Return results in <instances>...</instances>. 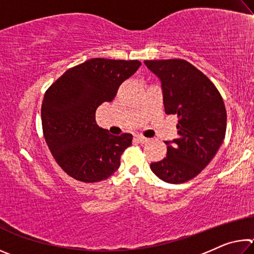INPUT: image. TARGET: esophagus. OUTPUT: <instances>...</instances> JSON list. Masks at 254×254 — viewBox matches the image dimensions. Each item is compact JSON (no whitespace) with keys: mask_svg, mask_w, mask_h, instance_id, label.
I'll return each instance as SVG.
<instances>
[{"mask_svg":"<svg viewBox=\"0 0 254 254\" xmlns=\"http://www.w3.org/2000/svg\"><path fill=\"white\" fill-rule=\"evenodd\" d=\"M135 140L140 143H145V142H148V141H149V139H147V137H144L142 135H136Z\"/></svg>","mask_w":254,"mask_h":254,"instance_id":"34e87169","label":"esophagus"}]
</instances>
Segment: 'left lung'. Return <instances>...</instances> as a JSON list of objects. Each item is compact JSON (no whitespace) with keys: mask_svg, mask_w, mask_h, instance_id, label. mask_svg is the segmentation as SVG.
I'll return each mask as SVG.
<instances>
[{"mask_svg":"<svg viewBox=\"0 0 254 254\" xmlns=\"http://www.w3.org/2000/svg\"><path fill=\"white\" fill-rule=\"evenodd\" d=\"M144 65L160 79L166 113L178 117L177 139L165 141L167 156L150 168L166 183L188 182L208 165L223 143L224 102L212 81L186 60H145Z\"/></svg>","mask_w":254,"mask_h":254,"instance_id":"left-lung-1","label":"left lung"}]
</instances>
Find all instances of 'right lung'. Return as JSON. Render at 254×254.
Instances as JSON below:
<instances>
[{
	"label": "right lung",
	"instance_id": "right-lung-1",
	"mask_svg": "<svg viewBox=\"0 0 254 254\" xmlns=\"http://www.w3.org/2000/svg\"><path fill=\"white\" fill-rule=\"evenodd\" d=\"M140 66L139 60L93 58L68 69L46 92L41 106L45 140L70 177L97 183L119 169L132 134H111L97 126L95 112L114 100L120 85Z\"/></svg>",
	"mask_w": 254,
	"mask_h": 254
}]
</instances>
